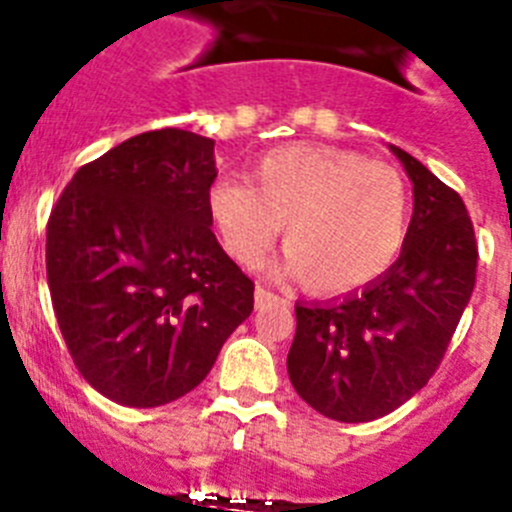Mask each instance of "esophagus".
Masks as SVG:
<instances>
[{
	"label": "esophagus",
	"instance_id": "1",
	"mask_svg": "<svg viewBox=\"0 0 512 512\" xmlns=\"http://www.w3.org/2000/svg\"><path fill=\"white\" fill-rule=\"evenodd\" d=\"M253 299H256V309H264V307H269V304H274L279 297H276L274 292H269V289L256 287V292H253Z\"/></svg>",
	"mask_w": 512,
	"mask_h": 512
}]
</instances>
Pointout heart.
Returning a JSON list of instances; mask_svg holds the SVG:
<instances>
[{
    "label": "heart",
    "mask_w": 512,
    "mask_h": 512,
    "mask_svg": "<svg viewBox=\"0 0 512 512\" xmlns=\"http://www.w3.org/2000/svg\"><path fill=\"white\" fill-rule=\"evenodd\" d=\"M210 223L236 264L256 269L287 225V269L320 294L381 279L409 238L411 195L393 167L327 144H287L253 162L248 182L220 177Z\"/></svg>",
    "instance_id": "1"
}]
</instances>
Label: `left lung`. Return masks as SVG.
Segmentation results:
<instances>
[{"mask_svg":"<svg viewBox=\"0 0 512 512\" xmlns=\"http://www.w3.org/2000/svg\"><path fill=\"white\" fill-rule=\"evenodd\" d=\"M388 149L414 185L403 251L368 287L294 304L289 381L314 411L345 424L381 419L426 386L475 289V228L462 198L409 152Z\"/></svg>","mask_w":512,"mask_h":512,"instance_id":"8db88e82","label":"left lung"}]
</instances>
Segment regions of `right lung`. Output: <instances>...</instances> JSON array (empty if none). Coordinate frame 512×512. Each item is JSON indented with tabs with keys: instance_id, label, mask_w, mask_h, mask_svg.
I'll return each mask as SVG.
<instances>
[{
	"instance_id": "add662e5",
	"label": "right lung",
	"mask_w": 512,
	"mask_h": 512,
	"mask_svg": "<svg viewBox=\"0 0 512 512\" xmlns=\"http://www.w3.org/2000/svg\"><path fill=\"white\" fill-rule=\"evenodd\" d=\"M215 142L144 131L83 164L48 220V287L81 375L154 409L205 381L253 309V281L210 231Z\"/></svg>"
}]
</instances>
